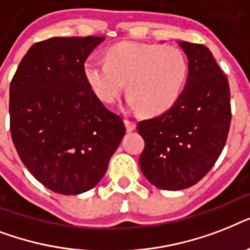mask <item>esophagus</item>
Segmentation results:
<instances>
[{"instance_id":"34e87169","label":"esophagus","mask_w":250,"mask_h":250,"mask_svg":"<svg viewBox=\"0 0 250 250\" xmlns=\"http://www.w3.org/2000/svg\"><path fill=\"white\" fill-rule=\"evenodd\" d=\"M125 128H127V132H132L133 129L136 128V123L133 121H129V119H125Z\"/></svg>"}]
</instances>
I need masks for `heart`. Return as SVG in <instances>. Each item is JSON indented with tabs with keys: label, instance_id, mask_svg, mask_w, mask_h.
Listing matches in <instances>:
<instances>
[{
	"label": "heart",
	"instance_id": "b5f03b06",
	"mask_svg": "<svg viewBox=\"0 0 250 250\" xmlns=\"http://www.w3.org/2000/svg\"><path fill=\"white\" fill-rule=\"evenodd\" d=\"M84 78L102 102L113 104L127 92L129 106L161 115L180 97L189 75L186 53L174 45L119 42L106 50V61L88 58Z\"/></svg>",
	"mask_w": 250,
	"mask_h": 250
}]
</instances>
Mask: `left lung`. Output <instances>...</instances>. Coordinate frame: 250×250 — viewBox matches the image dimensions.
Segmentation results:
<instances>
[{"mask_svg":"<svg viewBox=\"0 0 250 250\" xmlns=\"http://www.w3.org/2000/svg\"><path fill=\"white\" fill-rule=\"evenodd\" d=\"M189 62L184 90L170 110L137 123L144 139L140 168L153 186L180 190L217 162L231 123L229 85L205 45L179 41Z\"/></svg>","mask_w":250,"mask_h":250,"instance_id":"obj_1","label":"left lung"}]
</instances>
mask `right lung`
<instances>
[{
  "label": "right lung",
  "instance_id": "right-lung-1",
  "mask_svg": "<svg viewBox=\"0 0 250 250\" xmlns=\"http://www.w3.org/2000/svg\"><path fill=\"white\" fill-rule=\"evenodd\" d=\"M105 37H52L33 44L10 83V131L21 162L53 192L79 194L105 175L125 133L84 78Z\"/></svg>",
  "mask_w": 250,
  "mask_h": 250
}]
</instances>
